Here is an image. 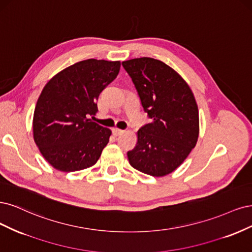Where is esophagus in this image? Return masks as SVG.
I'll return each mask as SVG.
<instances>
[{"mask_svg":"<svg viewBox=\"0 0 252 252\" xmlns=\"http://www.w3.org/2000/svg\"><path fill=\"white\" fill-rule=\"evenodd\" d=\"M112 132H113V135H114V136H119L120 134L124 133V129H120V128L115 127V128L112 129Z\"/></svg>","mask_w":252,"mask_h":252,"instance_id":"esophagus-1","label":"esophagus"}]
</instances>
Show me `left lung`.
Masks as SVG:
<instances>
[{"instance_id":"1","label":"left lung","mask_w":252,"mask_h":252,"mask_svg":"<svg viewBox=\"0 0 252 252\" xmlns=\"http://www.w3.org/2000/svg\"><path fill=\"white\" fill-rule=\"evenodd\" d=\"M135 85L151 123L137 133L128 162L141 173L168 175L180 166L196 147L199 111L189 85L163 62L140 58L123 62Z\"/></svg>"}]
</instances>
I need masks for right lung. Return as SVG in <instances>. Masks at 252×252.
<instances>
[{"instance_id": "right-lung-1", "label": "right lung", "mask_w": 252, "mask_h": 252, "mask_svg": "<svg viewBox=\"0 0 252 252\" xmlns=\"http://www.w3.org/2000/svg\"><path fill=\"white\" fill-rule=\"evenodd\" d=\"M120 62L86 60L53 76L40 93L33 115V138L43 157L62 172L94 165L109 142L111 129L89 117L97 99L116 78Z\"/></svg>"}]
</instances>
